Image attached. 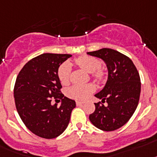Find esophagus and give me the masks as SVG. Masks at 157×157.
<instances>
[{"instance_id":"esophagus-1","label":"esophagus","mask_w":157,"mask_h":157,"mask_svg":"<svg viewBox=\"0 0 157 157\" xmlns=\"http://www.w3.org/2000/svg\"><path fill=\"white\" fill-rule=\"evenodd\" d=\"M76 105H77V106H80V105H82L84 103H83L82 101H76Z\"/></svg>"}]
</instances>
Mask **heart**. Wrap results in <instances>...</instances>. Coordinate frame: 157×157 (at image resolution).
<instances>
[{"instance_id": "b5f03b06", "label": "heart", "mask_w": 157, "mask_h": 157, "mask_svg": "<svg viewBox=\"0 0 157 157\" xmlns=\"http://www.w3.org/2000/svg\"><path fill=\"white\" fill-rule=\"evenodd\" d=\"M75 63L80 67L91 73L92 78L98 83H102L106 80V73L103 69L100 68L101 62L95 57L83 56L76 58ZM71 67L67 63H62L58 68L57 76L59 82L65 85L69 83ZM95 87L93 84H86L84 85H74L70 86L65 90V94L67 98L75 100H85L90 94L94 91Z\"/></svg>"}]
</instances>
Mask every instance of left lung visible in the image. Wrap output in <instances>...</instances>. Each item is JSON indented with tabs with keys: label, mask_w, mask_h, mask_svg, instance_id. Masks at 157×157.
Instances as JSON below:
<instances>
[{
	"label": "left lung",
	"mask_w": 157,
	"mask_h": 157,
	"mask_svg": "<svg viewBox=\"0 0 157 157\" xmlns=\"http://www.w3.org/2000/svg\"><path fill=\"white\" fill-rule=\"evenodd\" d=\"M88 54L102 59L109 71L106 85L95 94L102 101L94 103L95 110L90 115V120L102 131H114L128 122L138 105L140 74L132 59L115 50L102 48Z\"/></svg>",
	"instance_id": "8db88e82"
}]
</instances>
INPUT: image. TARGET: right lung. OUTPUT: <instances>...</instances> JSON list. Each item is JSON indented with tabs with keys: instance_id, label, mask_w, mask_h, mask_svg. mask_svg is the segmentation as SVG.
<instances>
[{
	"instance_id": "obj_1",
	"label": "right lung",
	"mask_w": 157,
	"mask_h": 157,
	"mask_svg": "<svg viewBox=\"0 0 157 157\" xmlns=\"http://www.w3.org/2000/svg\"><path fill=\"white\" fill-rule=\"evenodd\" d=\"M68 54L44 53L25 63L17 76L13 89L16 109L25 126L34 135L54 139L64 132L74 100L61 93L57 71ZM52 100L62 101L61 106L51 105Z\"/></svg>"
}]
</instances>
